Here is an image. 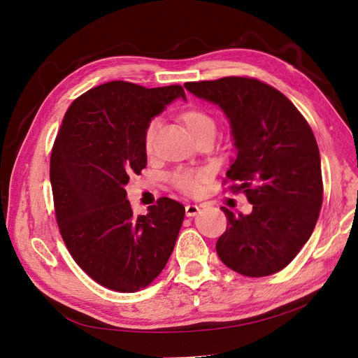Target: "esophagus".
Returning a JSON list of instances; mask_svg holds the SVG:
<instances>
[{"label": "esophagus", "instance_id": "34e87169", "mask_svg": "<svg viewBox=\"0 0 358 358\" xmlns=\"http://www.w3.org/2000/svg\"><path fill=\"white\" fill-rule=\"evenodd\" d=\"M200 212V208L197 204H187L185 206V215L187 216H196Z\"/></svg>", "mask_w": 358, "mask_h": 358}]
</instances>
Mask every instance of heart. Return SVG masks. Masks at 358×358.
Instances as JSON below:
<instances>
[{
    "instance_id": "b5f03b06",
    "label": "heart",
    "mask_w": 358,
    "mask_h": 358,
    "mask_svg": "<svg viewBox=\"0 0 358 358\" xmlns=\"http://www.w3.org/2000/svg\"><path fill=\"white\" fill-rule=\"evenodd\" d=\"M181 119L193 136H197L206 129H215L213 119L208 115V113H204L200 108H189L182 111ZM157 127H158V122L152 120L145 129L143 145H145L146 152H150V150H152ZM209 178H210V171L206 168H200V169L181 168L169 176V181L173 182L176 189H178L185 194H197L201 190V185L204 182H208Z\"/></svg>"
}]
</instances>
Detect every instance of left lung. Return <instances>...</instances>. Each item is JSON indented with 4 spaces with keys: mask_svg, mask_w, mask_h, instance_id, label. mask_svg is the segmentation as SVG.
Listing matches in <instances>:
<instances>
[{
    "mask_svg": "<svg viewBox=\"0 0 358 358\" xmlns=\"http://www.w3.org/2000/svg\"><path fill=\"white\" fill-rule=\"evenodd\" d=\"M196 97L227 115L236 157L227 177L252 204L238 216L222 208L228 228L216 242L224 266L248 277L283 270L310 238L324 184L313 131L294 104L268 84L247 77L185 83Z\"/></svg>",
    "mask_w": 358,
    "mask_h": 358,
    "instance_id": "1",
    "label": "left lung"
}]
</instances>
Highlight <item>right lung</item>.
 Here are the masks:
<instances>
[{"instance_id": "obj_1", "label": "right lung", "mask_w": 358, "mask_h": 358, "mask_svg": "<svg viewBox=\"0 0 358 358\" xmlns=\"http://www.w3.org/2000/svg\"><path fill=\"white\" fill-rule=\"evenodd\" d=\"M180 97L181 85L106 83L73 100L55 139L50 184L59 232L75 262L110 290L149 286L173 254L184 206L161 197L136 216L124 185L146 166V126Z\"/></svg>"}]
</instances>
